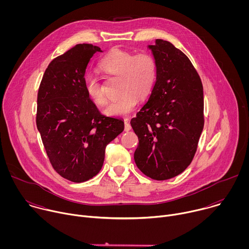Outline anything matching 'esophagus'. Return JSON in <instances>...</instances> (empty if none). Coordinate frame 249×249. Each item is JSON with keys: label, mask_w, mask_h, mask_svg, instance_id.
I'll return each instance as SVG.
<instances>
[{"label": "esophagus", "mask_w": 249, "mask_h": 249, "mask_svg": "<svg viewBox=\"0 0 249 249\" xmlns=\"http://www.w3.org/2000/svg\"><path fill=\"white\" fill-rule=\"evenodd\" d=\"M124 130H125L126 132H128V131L131 130V124H130L129 121H127V120H125V123H124Z\"/></svg>", "instance_id": "34e87169"}]
</instances>
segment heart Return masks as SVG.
Segmentation results:
<instances>
[{
  "label": "heart",
  "instance_id": "b5f03b06",
  "mask_svg": "<svg viewBox=\"0 0 249 249\" xmlns=\"http://www.w3.org/2000/svg\"><path fill=\"white\" fill-rule=\"evenodd\" d=\"M99 68L109 76L120 78L119 97L109 102L103 109L107 116L126 117L134 111L139 98L145 99L151 93L157 79V62L147 52L134 54L114 49L99 63ZM84 87L88 97L95 104H104L103 87L93 75L85 78Z\"/></svg>",
  "mask_w": 249,
  "mask_h": 249
}]
</instances>
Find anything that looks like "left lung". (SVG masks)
<instances>
[{
  "label": "left lung",
  "instance_id": "obj_1",
  "mask_svg": "<svg viewBox=\"0 0 249 249\" xmlns=\"http://www.w3.org/2000/svg\"><path fill=\"white\" fill-rule=\"evenodd\" d=\"M157 79L148 102L131 120L139 138L134 160L156 180L180 174L192 161L204 127L201 79L188 57L166 40L149 45Z\"/></svg>",
  "mask_w": 249,
  "mask_h": 249
}]
</instances>
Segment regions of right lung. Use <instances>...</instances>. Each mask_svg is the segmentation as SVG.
I'll return each instance as SVG.
<instances>
[{
    "instance_id": "1",
    "label": "right lung",
    "mask_w": 249,
    "mask_h": 249,
    "mask_svg": "<svg viewBox=\"0 0 249 249\" xmlns=\"http://www.w3.org/2000/svg\"><path fill=\"white\" fill-rule=\"evenodd\" d=\"M96 52L102 51L84 43L55 58L37 94L36 126L46 154L53 168L73 182L99 172L106 146L124 130L122 119L102 115L86 93V70Z\"/></svg>"
}]
</instances>
